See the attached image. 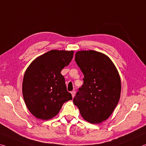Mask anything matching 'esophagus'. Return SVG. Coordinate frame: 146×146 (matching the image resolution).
I'll return each mask as SVG.
<instances>
[{"label":"esophagus","instance_id":"esophagus-1","mask_svg":"<svg viewBox=\"0 0 146 146\" xmlns=\"http://www.w3.org/2000/svg\"><path fill=\"white\" fill-rule=\"evenodd\" d=\"M71 94H72V98L74 97L75 95H76V91H75V90H72V91L71 92Z\"/></svg>","mask_w":146,"mask_h":146}]
</instances>
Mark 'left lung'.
Listing matches in <instances>:
<instances>
[{
  "label": "left lung",
  "mask_w": 146,
  "mask_h": 146,
  "mask_svg": "<svg viewBox=\"0 0 146 146\" xmlns=\"http://www.w3.org/2000/svg\"><path fill=\"white\" fill-rule=\"evenodd\" d=\"M75 56L84 78L73 102L84 120L100 123L111 116L120 100V75L109 57L101 52L83 50Z\"/></svg>",
  "instance_id": "left-lung-1"
}]
</instances>
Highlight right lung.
Here are the masks:
<instances>
[{
    "instance_id": "obj_1",
    "label": "right lung",
    "mask_w": 146,
    "mask_h": 146,
    "mask_svg": "<svg viewBox=\"0 0 146 146\" xmlns=\"http://www.w3.org/2000/svg\"><path fill=\"white\" fill-rule=\"evenodd\" d=\"M74 51L52 50L37 57L25 73L23 94L26 106L37 118L49 120L64 102L72 100L61 74L73 58Z\"/></svg>"
}]
</instances>
